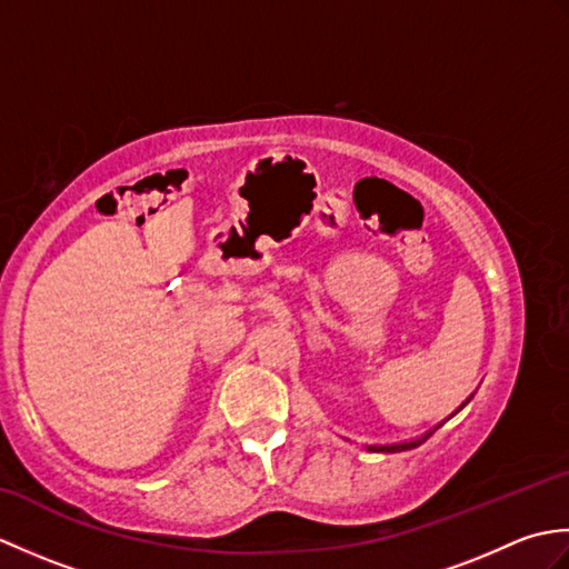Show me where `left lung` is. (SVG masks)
Instances as JSON below:
<instances>
[{
	"label": "left lung",
	"instance_id": "1",
	"mask_svg": "<svg viewBox=\"0 0 569 569\" xmlns=\"http://www.w3.org/2000/svg\"><path fill=\"white\" fill-rule=\"evenodd\" d=\"M471 396H475V393H471ZM471 396L467 398V401L462 403V406H459L457 410H455V413H459V410H462L469 401H471ZM452 413V416H455ZM450 416V418H452ZM450 418H447V420H450ZM445 422V420H442ZM442 422H440V426H442ZM440 426H435L432 430H428V432H422V435H418V438H413V440H403V442H389V445H365L367 447V450L369 452H403V450H413V447H418V445H422V442H426L428 438H430V435L435 432V430H438Z\"/></svg>",
	"mask_w": 569,
	"mask_h": 569
}]
</instances>
